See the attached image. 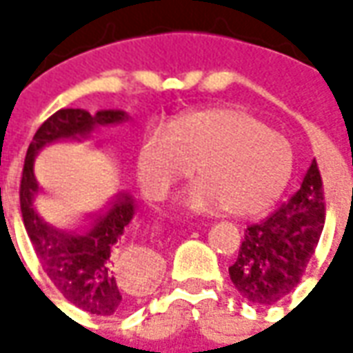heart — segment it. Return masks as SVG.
Segmentation results:
<instances>
[{
    "mask_svg": "<svg viewBox=\"0 0 353 353\" xmlns=\"http://www.w3.org/2000/svg\"><path fill=\"white\" fill-rule=\"evenodd\" d=\"M291 149L280 134L236 108H210L174 119L168 132H147L136 151V176L149 199L161 200L185 177L196 214L225 208L250 217L272 206L291 174Z\"/></svg>",
    "mask_w": 353,
    "mask_h": 353,
    "instance_id": "heart-1",
    "label": "heart"
}]
</instances>
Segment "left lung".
Here are the masks:
<instances>
[{
    "label": "left lung",
    "instance_id": "1",
    "mask_svg": "<svg viewBox=\"0 0 353 353\" xmlns=\"http://www.w3.org/2000/svg\"><path fill=\"white\" fill-rule=\"evenodd\" d=\"M325 225V194L318 162L312 161L301 189L272 215L245 229L238 259L229 266L240 295L274 304L303 278Z\"/></svg>",
    "mask_w": 353,
    "mask_h": 353
}]
</instances>
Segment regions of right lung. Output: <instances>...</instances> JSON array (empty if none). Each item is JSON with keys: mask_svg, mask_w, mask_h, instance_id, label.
I'll list each match as a JSON object with an SVG mask.
<instances>
[{"mask_svg": "<svg viewBox=\"0 0 353 353\" xmlns=\"http://www.w3.org/2000/svg\"><path fill=\"white\" fill-rule=\"evenodd\" d=\"M123 121H128V113L121 109H103L96 115L85 109H60L35 132L20 179L22 221L43 270L70 303L94 316H117L132 306L134 296L123 281L124 265L141 268L147 276H154L157 270L154 253L121 245L126 227L136 214V200L130 194H121L79 230H58L34 206L39 192L34 161L35 154L52 141L85 138L100 124Z\"/></svg>", "mask_w": 353, "mask_h": 353, "instance_id": "add662e5", "label": "right lung"}]
</instances>
